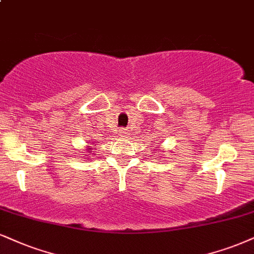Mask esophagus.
<instances>
[{
    "label": "esophagus",
    "instance_id": "34e87169",
    "mask_svg": "<svg viewBox=\"0 0 254 254\" xmlns=\"http://www.w3.org/2000/svg\"><path fill=\"white\" fill-rule=\"evenodd\" d=\"M118 133H119V134H120V135H124V134H125V130H124V129H122V128H120V129H119V130H118Z\"/></svg>",
    "mask_w": 254,
    "mask_h": 254
}]
</instances>
